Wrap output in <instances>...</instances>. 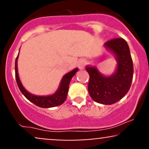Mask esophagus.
<instances>
[{
    "mask_svg": "<svg viewBox=\"0 0 149 149\" xmlns=\"http://www.w3.org/2000/svg\"><path fill=\"white\" fill-rule=\"evenodd\" d=\"M85 66V61L84 59H80L78 62V67L80 69H83Z\"/></svg>",
    "mask_w": 149,
    "mask_h": 149,
    "instance_id": "1",
    "label": "esophagus"
}]
</instances>
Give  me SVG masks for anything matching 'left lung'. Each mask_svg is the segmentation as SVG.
I'll return each instance as SVG.
<instances>
[{"mask_svg":"<svg viewBox=\"0 0 149 149\" xmlns=\"http://www.w3.org/2000/svg\"><path fill=\"white\" fill-rule=\"evenodd\" d=\"M106 47L115 54L118 66L113 75L106 77L96 67L87 66L90 76L88 92L94 101L110 105L118 102L130 88L133 78V62L129 46L121 38H113L104 44Z\"/></svg>","mask_w":149,"mask_h":149,"instance_id":"1","label":"left lung"}]
</instances>
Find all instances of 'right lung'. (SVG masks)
I'll return each instance as SVG.
<instances>
[{
  "label": "right lung",
  "mask_w": 149,
  "mask_h": 149,
  "mask_svg": "<svg viewBox=\"0 0 149 149\" xmlns=\"http://www.w3.org/2000/svg\"><path fill=\"white\" fill-rule=\"evenodd\" d=\"M18 56L19 54L16 58V60H15V78H16L17 83L20 91L24 95L26 98L29 100L31 102L35 104V105L41 108L57 107V106H59L64 103V101L66 100V97H67L70 81H71L72 77L74 76L75 73L78 71V69L76 68L73 71H70L69 73H66L63 77L59 89L54 95H50V96H36V95H33L29 92H27L22 85L21 81H20L17 73Z\"/></svg>",
  "instance_id": "add662e5"
}]
</instances>
